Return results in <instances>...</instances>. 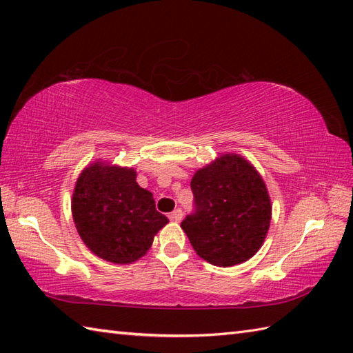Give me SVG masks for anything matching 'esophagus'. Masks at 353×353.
<instances>
[{
  "label": "esophagus",
  "instance_id": "esophagus-1",
  "mask_svg": "<svg viewBox=\"0 0 353 353\" xmlns=\"http://www.w3.org/2000/svg\"><path fill=\"white\" fill-rule=\"evenodd\" d=\"M168 216H170V220H171V221H176V223H179V221L182 220V216H183L182 209H176V211H172Z\"/></svg>",
  "mask_w": 353,
  "mask_h": 353
}]
</instances>
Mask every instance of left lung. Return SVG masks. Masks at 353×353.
<instances>
[{"instance_id":"left-lung-1","label":"left lung","mask_w":353,"mask_h":353,"mask_svg":"<svg viewBox=\"0 0 353 353\" xmlns=\"http://www.w3.org/2000/svg\"><path fill=\"white\" fill-rule=\"evenodd\" d=\"M194 212L182 229L200 258L232 267L252 258L272 220L265 183L244 157L224 154L191 181Z\"/></svg>"}]
</instances>
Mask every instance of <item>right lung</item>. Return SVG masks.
<instances>
[{
  "label": "right lung",
  "mask_w": 353,
  "mask_h": 353,
  "mask_svg": "<svg viewBox=\"0 0 353 353\" xmlns=\"http://www.w3.org/2000/svg\"><path fill=\"white\" fill-rule=\"evenodd\" d=\"M72 219L97 256L130 264L144 256L168 219L156 211L153 194L137 183V172L95 162L81 172L72 196Z\"/></svg>",
  "instance_id": "1"
}]
</instances>
